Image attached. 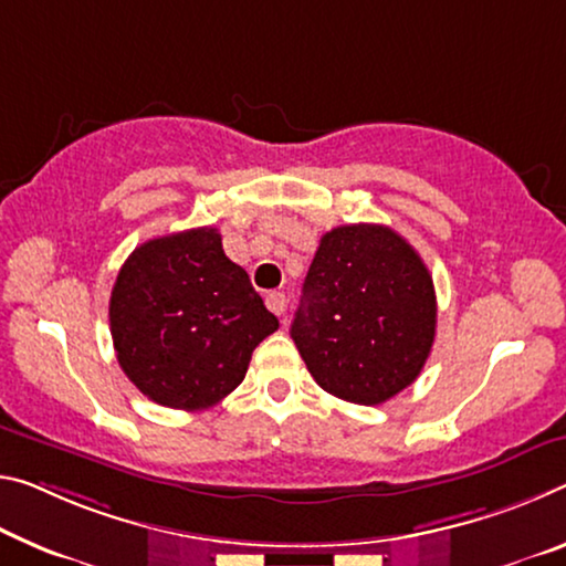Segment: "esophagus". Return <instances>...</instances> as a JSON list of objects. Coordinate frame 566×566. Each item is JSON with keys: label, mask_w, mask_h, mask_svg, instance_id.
Instances as JSON below:
<instances>
[{"label": "esophagus", "mask_w": 566, "mask_h": 566, "mask_svg": "<svg viewBox=\"0 0 566 566\" xmlns=\"http://www.w3.org/2000/svg\"><path fill=\"white\" fill-rule=\"evenodd\" d=\"M266 307L274 312L276 317H284V312H286V297L282 292H269L266 294Z\"/></svg>", "instance_id": "34e87169"}]
</instances>
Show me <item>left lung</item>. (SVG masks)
<instances>
[{
    "mask_svg": "<svg viewBox=\"0 0 566 566\" xmlns=\"http://www.w3.org/2000/svg\"><path fill=\"white\" fill-rule=\"evenodd\" d=\"M436 315L418 251L390 227L347 223L319 239L290 335L322 390L380 406L423 370Z\"/></svg>",
    "mask_w": 566,
    "mask_h": 566,
    "instance_id": "8db88e82",
    "label": "left lung"
}]
</instances>
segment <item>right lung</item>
<instances>
[{
  "label": "right lung",
  "mask_w": 566,
  "mask_h": 566,
  "mask_svg": "<svg viewBox=\"0 0 566 566\" xmlns=\"http://www.w3.org/2000/svg\"><path fill=\"white\" fill-rule=\"evenodd\" d=\"M280 327L211 227L140 244L111 294L123 373L158 406L203 410L244 380L254 347Z\"/></svg>",
  "instance_id": "add662e5"
}]
</instances>
